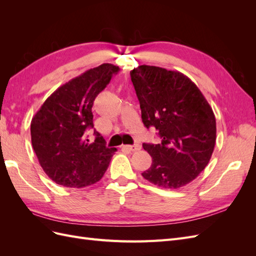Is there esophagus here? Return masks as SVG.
Returning a JSON list of instances; mask_svg holds the SVG:
<instances>
[{
	"label": "esophagus",
	"mask_w": 256,
	"mask_h": 256,
	"mask_svg": "<svg viewBox=\"0 0 256 256\" xmlns=\"http://www.w3.org/2000/svg\"><path fill=\"white\" fill-rule=\"evenodd\" d=\"M124 148L130 150V152H136V150H141V146L138 144H134V145H125L124 146Z\"/></svg>",
	"instance_id": "34e87169"
}]
</instances>
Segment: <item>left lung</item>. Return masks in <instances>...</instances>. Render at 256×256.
<instances>
[{
	"label": "left lung",
	"instance_id": "left-lung-1",
	"mask_svg": "<svg viewBox=\"0 0 256 256\" xmlns=\"http://www.w3.org/2000/svg\"><path fill=\"white\" fill-rule=\"evenodd\" d=\"M144 126L157 130L161 143H143L152 162L142 176L164 189L189 184L208 164L216 144L212 106L187 76L141 65L130 72Z\"/></svg>",
	"mask_w": 256,
	"mask_h": 256
}]
</instances>
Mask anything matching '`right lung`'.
<instances>
[{
	"label": "right lung",
	"mask_w": 256,
	"mask_h": 256,
	"mask_svg": "<svg viewBox=\"0 0 256 256\" xmlns=\"http://www.w3.org/2000/svg\"><path fill=\"white\" fill-rule=\"evenodd\" d=\"M118 66L102 64L60 86L44 102L30 122L32 145L51 180L69 188H83L102 180L116 148L106 146L97 131L88 143L86 130L94 127L92 108L110 83Z\"/></svg>",
	"instance_id": "1"
}]
</instances>
